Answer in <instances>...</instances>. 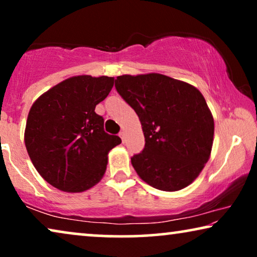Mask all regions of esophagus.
I'll return each instance as SVG.
<instances>
[{"label": "esophagus", "mask_w": 257, "mask_h": 257, "mask_svg": "<svg viewBox=\"0 0 257 257\" xmlns=\"http://www.w3.org/2000/svg\"><path fill=\"white\" fill-rule=\"evenodd\" d=\"M125 136H126V133L124 131H121L120 133H119V137H120V138H121L122 143H125Z\"/></svg>", "instance_id": "34e87169"}]
</instances>
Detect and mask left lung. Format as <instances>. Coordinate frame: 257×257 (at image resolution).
Wrapping results in <instances>:
<instances>
[{"mask_svg":"<svg viewBox=\"0 0 257 257\" xmlns=\"http://www.w3.org/2000/svg\"><path fill=\"white\" fill-rule=\"evenodd\" d=\"M114 86L142 122L145 147L131 158L139 177L160 191L187 187L213 145V115L201 92L160 73L119 76Z\"/></svg>","mask_w":257,"mask_h":257,"instance_id":"left-lung-1","label":"left lung"}]
</instances>
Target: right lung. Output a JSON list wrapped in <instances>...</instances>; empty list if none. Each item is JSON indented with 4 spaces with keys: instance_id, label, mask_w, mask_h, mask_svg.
Returning a JSON list of instances; mask_svg holds the SVG:
<instances>
[{
    "instance_id": "add662e5",
    "label": "right lung",
    "mask_w": 257,
    "mask_h": 257,
    "mask_svg": "<svg viewBox=\"0 0 257 257\" xmlns=\"http://www.w3.org/2000/svg\"><path fill=\"white\" fill-rule=\"evenodd\" d=\"M113 77L76 76L42 94L31 106L24 142L42 178L64 192H83L99 182L107 153L121 143L104 131L94 112L113 87Z\"/></svg>"
}]
</instances>
